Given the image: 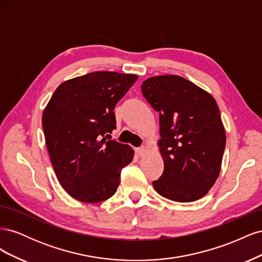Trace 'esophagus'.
Here are the masks:
<instances>
[{
	"mask_svg": "<svg viewBox=\"0 0 262 262\" xmlns=\"http://www.w3.org/2000/svg\"><path fill=\"white\" fill-rule=\"evenodd\" d=\"M136 152H137V154H138L140 157H142V156H145V155H146V153H147V148H146L145 146H142V147L137 148V149H136Z\"/></svg>",
	"mask_w": 262,
	"mask_h": 262,
	"instance_id": "obj_1",
	"label": "esophagus"
}]
</instances>
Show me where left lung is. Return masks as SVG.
<instances>
[{"label": "left lung", "mask_w": 262, "mask_h": 262, "mask_svg": "<svg viewBox=\"0 0 262 262\" xmlns=\"http://www.w3.org/2000/svg\"><path fill=\"white\" fill-rule=\"evenodd\" d=\"M141 90L160 114L158 147L164 171L153 181L154 189L177 202L201 199L220 175L226 144L215 99L178 75L149 77Z\"/></svg>", "instance_id": "obj_1"}]
</instances>
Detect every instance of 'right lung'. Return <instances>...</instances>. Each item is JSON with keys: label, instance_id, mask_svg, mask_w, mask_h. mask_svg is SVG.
I'll return each mask as SVG.
<instances>
[{"label": "right lung", "instance_id": "obj_1", "mask_svg": "<svg viewBox=\"0 0 262 262\" xmlns=\"http://www.w3.org/2000/svg\"><path fill=\"white\" fill-rule=\"evenodd\" d=\"M137 80L136 74L104 71L77 76L60 84L46 106L42 128L51 164L74 199L97 203L117 191L134 152L112 140L114 109Z\"/></svg>", "mask_w": 262, "mask_h": 262}]
</instances>
